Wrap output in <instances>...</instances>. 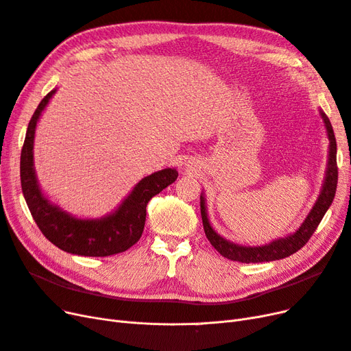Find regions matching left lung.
Segmentation results:
<instances>
[{"instance_id": "1", "label": "left lung", "mask_w": 351, "mask_h": 351, "mask_svg": "<svg viewBox=\"0 0 351 351\" xmlns=\"http://www.w3.org/2000/svg\"><path fill=\"white\" fill-rule=\"evenodd\" d=\"M324 124H326L327 136L330 140V152H328V165H327V172L326 179H324V185L321 189L319 197L313 206V210L305 218L302 226L298 228L293 234L271 241L265 245H258V247H245V245H239L236 243H231L221 237L213 230L208 215H206L205 208V199L201 195V217H202V224L206 239L210 240L213 247L230 261L232 262H240V263H262V262H271V261H279V258L289 257L291 254L296 253L300 249L308 243L311 236L314 234V231L319 226L322 217L326 215L330 205L332 204V199L335 197L337 191V180H339V167H337V141L332 132V125L328 120V117L319 111Z\"/></svg>"}]
</instances>
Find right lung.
Returning a JSON list of instances; mask_svg holds the SVG:
<instances>
[{"label": "right lung", "instance_id": "add662e5", "mask_svg": "<svg viewBox=\"0 0 351 351\" xmlns=\"http://www.w3.org/2000/svg\"><path fill=\"white\" fill-rule=\"evenodd\" d=\"M55 93L56 89L50 90L38 104L25 133L20 158L21 189L25 202L43 236L60 250L89 257L123 253L140 240L146 223L147 202L175 182L176 169L167 167L143 178L119 208L107 217L81 219L64 213L43 195L33 166L36 124Z\"/></svg>", "mask_w": 351, "mask_h": 351}]
</instances>
